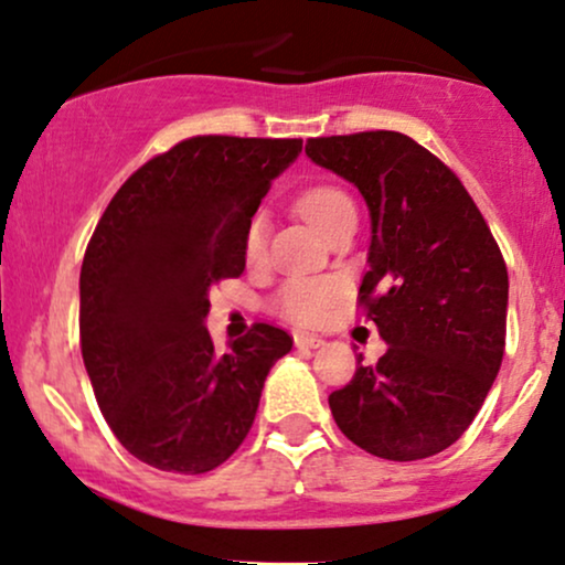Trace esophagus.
Instances as JSON below:
<instances>
[{"label": "esophagus", "instance_id": "1", "mask_svg": "<svg viewBox=\"0 0 565 565\" xmlns=\"http://www.w3.org/2000/svg\"><path fill=\"white\" fill-rule=\"evenodd\" d=\"M295 344H297V349H318V347H323V339L316 333H297Z\"/></svg>", "mask_w": 565, "mask_h": 565}]
</instances>
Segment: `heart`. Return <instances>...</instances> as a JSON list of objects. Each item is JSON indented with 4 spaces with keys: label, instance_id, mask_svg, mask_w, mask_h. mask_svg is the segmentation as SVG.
I'll use <instances>...</instances> for the list:
<instances>
[{
    "label": "heart",
    "instance_id": "obj_1",
    "mask_svg": "<svg viewBox=\"0 0 565 565\" xmlns=\"http://www.w3.org/2000/svg\"><path fill=\"white\" fill-rule=\"evenodd\" d=\"M297 209L312 226L326 237L344 226L347 221L356 218L354 200L341 188L333 184H316L305 190L297 200ZM263 239H266V221L263 216L253 218L245 234V255L247 260H258L263 253ZM335 284L331 278H291L278 291V307L281 312L297 323H316L335 299Z\"/></svg>",
    "mask_w": 565,
    "mask_h": 565
}]
</instances>
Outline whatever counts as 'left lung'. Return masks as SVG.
<instances>
[{
    "label": "left lung",
    "mask_w": 565,
    "mask_h": 565,
    "mask_svg": "<svg viewBox=\"0 0 565 565\" xmlns=\"http://www.w3.org/2000/svg\"><path fill=\"white\" fill-rule=\"evenodd\" d=\"M370 211L360 302L388 344L328 396L339 430L391 461L440 454L472 425L505 349L509 270L459 177L409 135L310 138Z\"/></svg>",
    "instance_id": "1"
}]
</instances>
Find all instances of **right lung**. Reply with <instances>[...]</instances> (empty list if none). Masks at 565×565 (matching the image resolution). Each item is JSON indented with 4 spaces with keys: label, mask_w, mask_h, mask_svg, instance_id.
Listing matches in <instances>:
<instances>
[{
    "label": "right lung",
    "mask_w": 565,
    "mask_h": 565,
    "mask_svg": "<svg viewBox=\"0 0 565 565\" xmlns=\"http://www.w3.org/2000/svg\"><path fill=\"white\" fill-rule=\"evenodd\" d=\"M302 140L198 135L135 171L85 249L81 349L117 440L161 472L203 475L242 446L291 335L213 347L209 291L245 270V234Z\"/></svg>",
    "instance_id": "1"
}]
</instances>
